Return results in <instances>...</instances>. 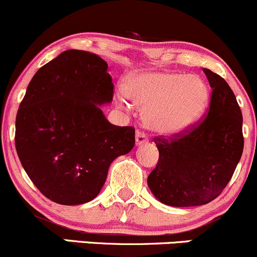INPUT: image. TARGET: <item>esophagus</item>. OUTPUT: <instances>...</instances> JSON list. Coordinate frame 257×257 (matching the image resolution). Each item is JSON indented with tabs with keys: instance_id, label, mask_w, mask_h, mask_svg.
<instances>
[{
	"instance_id": "34e87169",
	"label": "esophagus",
	"mask_w": 257,
	"mask_h": 257,
	"mask_svg": "<svg viewBox=\"0 0 257 257\" xmlns=\"http://www.w3.org/2000/svg\"><path fill=\"white\" fill-rule=\"evenodd\" d=\"M147 139L145 137L144 133L137 132V135H135V145H137V146H141V145H144Z\"/></svg>"
}]
</instances>
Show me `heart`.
<instances>
[{"mask_svg": "<svg viewBox=\"0 0 257 257\" xmlns=\"http://www.w3.org/2000/svg\"><path fill=\"white\" fill-rule=\"evenodd\" d=\"M120 104L144 106V122L160 135H176L193 126L209 103V88L197 75L147 70L128 75Z\"/></svg>", "mask_w": 257, "mask_h": 257, "instance_id": "heart-1", "label": "heart"}]
</instances>
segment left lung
<instances>
[{
  "label": "left lung",
  "instance_id": "8db88e82",
  "mask_svg": "<svg viewBox=\"0 0 257 257\" xmlns=\"http://www.w3.org/2000/svg\"><path fill=\"white\" fill-rule=\"evenodd\" d=\"M212 88L208 115L187 133L154 138L159 151L147 184L172 207L201 206L220 195L243 153V116L227 82L203 68Z\"/></svg>",
  "mask_w": 257,
  "mask_h": 257
}]
</instances>
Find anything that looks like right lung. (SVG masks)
Instances as JSON below:
<instances>
[{"label": "right lung", "mask_w": 257, "mask_h": 257, "mask_svg": "<svg viewBox=\"0 0 257 257\" xmlns=\"http://www.w3.org/2000/svg\"><path fill=\"white\" fill-rule=\"evenodd\" d=\"M112 95L107 63L88 51H63L30 81L17 113L15 147L48 199L68 206L89 202L111 163L133 150L134 128L111 124L100 109Z\"/></svg>", "instance_id": "right-lung-1"}]
</instances>
